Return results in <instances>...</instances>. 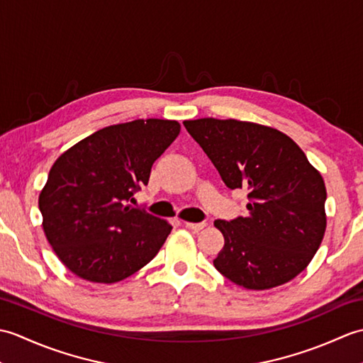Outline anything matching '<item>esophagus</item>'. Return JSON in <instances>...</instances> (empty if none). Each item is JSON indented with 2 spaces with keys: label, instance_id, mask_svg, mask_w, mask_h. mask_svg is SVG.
<instances>
[{
  "label": "esophagus",
  "instance_id": "obj_1",
  "mask_svg": "<svg viewBox=\"0 0 363 363\" xmlns=\"http://www.w3.org/2000/svg\"><path fill=\"white\" fill-rule=\"evenodd\" d=\"M186 228L190 229V230H195V233H198V230H201L206 228V223H186Z\"/></svg>",
  "mask_w": 363,
  "mask_h": 363
}]
</instances>
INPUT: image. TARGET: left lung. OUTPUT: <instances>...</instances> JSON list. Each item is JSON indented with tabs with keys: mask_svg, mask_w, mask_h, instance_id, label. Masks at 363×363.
Here are the masks:
<instances>
[{
	"mask_svg": "<svg viewBox=\"0 0 363 363\" xmlns=\"http://www.w3.org/2000/svg\"><path fill=\"white\" fill-rule=\"evenodd\" d=\"M229 189H245L248 215L215 228L225 246L213 260L229 281L268 290L296 277L326 230V187L303 150L274 128L238 120L184 121Z\"/></svg>",
	"mask_w": 363,
	"mask_h": 363,
	"instance_id": "8db88e82",
	"label": "left lung"
}]
</instances>
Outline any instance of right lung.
<instances>
[{"instance_id": "obj_1", "label": "right lung", "mask_w": 363, "mask_h": 363, "mask_svg": "<svg viewBox=\"0 0 363 363\" xmlns=\"http://www.w3.org/2000/svg\"><path fill=\"white\" fill-rule=\"evenodd\" d=\"M174 120L107 126L60 154L38 196L43 230L60 262L81 279L113 284L154 259L172 225L134 209V194L179 135Z\"/></svg>"}]
</instances>
